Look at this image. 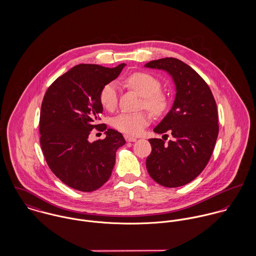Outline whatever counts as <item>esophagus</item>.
<instances>
[{
    "label": "esophagus",
    "instance_id": "obj_1",
    "mask_svg": "<svg viewBox=\"0 0 256 256\" xmlns=\"http://www.w3.org/2000/svg\"><path fill=\"white\" fill-rule=\"evenodd\" d=\"M124 137H125V140L127 142H136L137 141V138H135V137H131V136H128V135H125Z\"/></svg>",
    "mask_w": 256,
    "mask_h": 256
}]
</instances>
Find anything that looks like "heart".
I'll use <instances>...</instances> for the list:
<instances>
[{"label":"heart","instance_id":"1","mask_svg":"<svg viewBox=\"0 0 256 256\" xmlns=\"http://www.w3.org/2000/svg\"><path fill=\"white\" fill-rule=\"evenodd\" d=\"M125 84L144 98L143 106L154 113L166 110L168 102L160 92V84L152 76L146 73H134L125 78ZM100 104L108 110H113L118 102V88L113 82L106 84L100 90ZM150 121L146 112L122 113L112 120V125L119 131L129 135H139Z\"/></svg>","mask_w":256,"mask_h":256}]
</instances>
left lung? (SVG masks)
Returning <instances> with one entry per match:
<instances>
[{"label":"left lung","mask_w":256,"mask_h":256,"mask_svg":"<svg viewBox=\"0 0 256 256\" xmlns=\"http://www.w3.org/2000/svg\"><path fill=\"white\" fill-rule=\"evenodd\" d=\"M145 67L166 72L176 86L172 108L154 129L172 133L174 140L148 139L146 170L156 182L180 187L196 178L212 156L219 133L217 104L205 80L182 61L162 58Z\"/></svg>","instance_id":"obj_1"}]
</instances>
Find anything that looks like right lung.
Wrapping results in <instances>:
<instances>
[{
  "label": "right lung",
  "instance_id": "right-lung-1",
  "mask_svg": "<svg viewBox=\"0 0 256 256\" xmlns=\"http://www.w3.org/2000/svg\"><path fill=\"white\" fill-rule=\"evenodd\" d=\"M126 64L106 68L80 64L59 76L47 90L40 111V145L53 174L74 189L90 192L110 180L122 134L108 129L106 139L88 141L98 114L100 94Z\"/></svg>",
  "mask_w": 256,
  "mask_h": 256
}]
</instances>
